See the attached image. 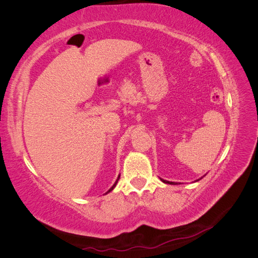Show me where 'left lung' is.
I'll return each mask as SVG.
<instances>
[{"label": "left lung", "mask_w": 258, "mask_h": 258, "mask_svg": "<svg viewBox=\"0 0 258 258\" xmlns=\"http://www.w3.org/2000/svg\"><path fill=\"white\" fill-rule=\"evenodd\" d=\"M205 176V175H204ZM204 176H201L200 178H198V179H196V181L195 182H198V181H200V179L204 177ZM160 179H161V182H163V183H166V184H171V185H174V184H181V183H175V182H170V181H166V179H163V178H161L160 177Z\"/></svg>", "instance_id": "obj_1"}]
</instances>
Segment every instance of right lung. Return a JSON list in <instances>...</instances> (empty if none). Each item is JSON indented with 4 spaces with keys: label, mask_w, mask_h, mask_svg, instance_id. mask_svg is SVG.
I'll list each match as a JSON object with an SVG mask.
<instances>
[{
    "label": "right lung",
    "mask_w": 258,
    "mask_h": 258,
    "mask_svg": "<svg viewBox=\"0 0 258 258\" xmlns=\"http://www.w3.org/2000/svg\"><path fill=\"white\" fill-rule=\"evenodd\" d=\"M119 177H120V175H118V177H117V179H116V182L114 183V185H113V186L111 187V188H110V189H108V190H107V191L105 192V195H106V194H108V192H110V191H112V190H113V189L115 188V187H116V185H117V183H118V179H119Z\"/></svg>",
    "instance_id": "add662e5"
}]
</instances>
